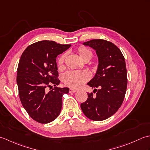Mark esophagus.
Segmentation results:
<instances>
[{
    "mask_svg": "<svg viewBox=\"0 0 150 150\" xmlns=\"http://www.w3.org/2000/svg\"><path fill=\"white\" fill-rule=\"evenodd\" d=\"M77 91V89H75V88H70L69 90L70 93H75V92H76Z\"/></svg>",
    "mask_w": 150,
    "mask_h": 150,
    "instance_id": "34e87169",
    "label": "esophagus"
}]
</instances>
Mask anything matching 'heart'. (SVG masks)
I'll return each instance as SVG.
<instances>
[{"label":"heart","instance_id":"obj_1","mask_svg":"<svg viewBox=\"0 0 150 150\" xmlns=\"http://www.w3.org/2000/svg\"><path fill=\"white\" fill-rule=\"evenodd\" d=\"M78 53L81 59H84L86 57H90L91 58L92 53L91 51L87 49L86 47L81 46L78 49ZM65 55H62L58 59L59 67H62V64L64 60ZM90 79V73L87 71H75L71 70L66 72L64 75L63 79L65 84L69 86L77 88L81 86L84 82L88 81Z\"/></svg>","mask_w":150,"mask_h":150}]
</instances>
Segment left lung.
I'll use <instances>...</instances> for the list:
<instances>
[{"label": "left lung", "mask_w": 150, "mask_h": 150, "mask_svg": "<svg viewBox=\"0 0 150 150\" xmlns=\"http://www.w3.org/2000/svg\"><path fill=\"white\" fill-rule=\"evenodd\" d=\"M93 48L98 57V65L94 77L87 84L94 88L88 93V99L81 104L88 119L100 121L115 113L124 100L127 88L125 59L120 50L112 42L93 39L83 43ZM98 88V90L96 88Z\"/></svg>", "instance_id": "obj_1"}]
</instances>
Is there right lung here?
I'll use <instances>...</instances> for the list:
<instances>
[{"instance_id":"obj_1","label":"right lung","mask_w":150,"mask_h":150,"mask_svg":"<svg viewBox=\"0 0 150 150\" xmlns=\"http://www.w3.org/2000/svg\"><path fill=\"white\" fill-rule=\"evenodd\" d=\"M52 40L39 41L26 47L17 68V83L21 103L37 122L47 124L57 119L62 106V95L68 88H58L56 58L71 46ZM55 86L47 92V87Z\"/></svg>"}]
</instances>
